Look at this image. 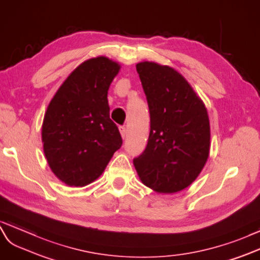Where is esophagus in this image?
Returning <instances> with one entry per match:
<instances>
[{
    "mask_svg": "<svg viewBox=\"0 0 260 260\" xmlns=\"http://www.w3.org/2000/svg\"><path fill=\"white\" fill-rule=\"evenodd\" d=\"M119 132H121V135H122V137L123 138H125V135H126V127L124 125H122V126H119Z\"/></svg>",
    "mask_w": 260,
    "mask_h": 260,
    "instance_id": "esophagus-1",
    "label": "esophagus"
}]
</instances>
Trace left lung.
Wrapping results in <instances>:
<instances>
[{"mask_svg": "<svg viewBox=\"0 0 260 260\" xmlns=\"http://www.w3.org/2000/svg\"><path fill=\"white\" fill-rule=\"evenodd\" d=\"M136 70L147 99L150 132L145 150L133 162L145 185L175 193L189 187L208 160V112L175 69L145 61Z\"/></svg>", "mask_w": 260, "mask_h": 260, "instance_id": "left-lung-1", "label": "left lung"}]
</instances>
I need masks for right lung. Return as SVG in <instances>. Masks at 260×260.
<instances>
[{
	"mask_svg": "<svg viewBox=\"0 0 260 260\" xmlns=\"http://www.w3.org/2000/svg\"><path fill=\"white\" fill-rule=\"evenodd\" d=\"M119 67L92 58L71 72L46 111L45 156L62 182L83 187L102 175L123 139L110 118L108 90Z\"/></svg>",
	"mask_w": 260,
	"mask_h": 260,
	"instance_id": "right-lung-1",
	"label": "right lung"
}]
</instances>
